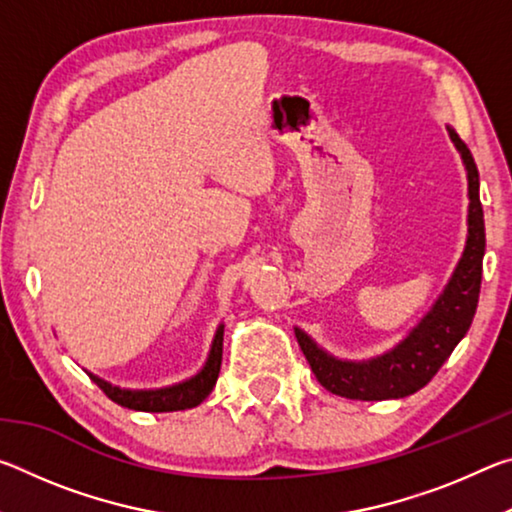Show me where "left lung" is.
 Wrapping results in <instances>:
<instances>
[{
    "mask_svg": "<svg viewBox=\"0 0 512 512\" xmlns=\"http://www.w3.org/2000/svg\"><path fill=\"white\" fill-rule=\"evenodd\" d=\"M456 151L461 153L463 167L467 171V239L463 255L458 259L452 277L445 289L424 314L418 325L409 329L404 339L391 350L377 357L352 361L339 359L320 348L307 332L296 329L300 350L305 352L316 379L329 393L348 397V400H397V397L413 395L427 386L449 354L461 343L472 325L476 302L481 291V271L485 255V225L483 207L479 201V171L470 149L447 126Z\"/></svg>",
    "mask_w": 512,
    "mask_h": 512,
    "instance_id": "1",
    "label": "left lung"
}]
</instances>
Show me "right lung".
<instances>
[{"label":"right lung","mask_w":512,"mask_h":512,"mask_svg":"<svg viewBox=\"0 0 512 512\" xmlns=\"http://www.w3.org/2000/svg\"><path fill=\"white\" fill-rule=\"evenodd\" d=\"M221 357H223V323H219V327H216L203 368L189 379L178 381V384L162 386V388H137V391H133V388H121V386L110 384V381L97 377L94 372H88V370L85 372H88L94 384H97L101 391L119 406H126V409H133V411L169 413V411L194 409V406L201 404L205 397L212 393L216 379H219Z\"/></svg>","instance_id":"1"}]
</instances>
